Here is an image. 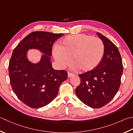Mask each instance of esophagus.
<instances>
[{
	"instance_id": "obj_1",
	"label": "esophagus",
	"mask_w": 133,
	"mask_h": 133,
	"mask_svg": "<svg viewBox=\"0 0 133 133\" xmlns=\"http://www.w3.org/2000/svg\"><path fill=\"white\" fill-rule=\"evenodd\" d=\"M68 77H72V76H74V74L73 73H71V72H68Z\"/></svg>"
}]
</instances>
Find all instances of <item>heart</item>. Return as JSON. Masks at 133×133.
<instances>
[{
    "mask_svg": "<svg viewBox=\"0 0 133 133\" xmlns=\"http://www.w3.org/2000/svg\"><path fill=\"white\" fill-rule=\"evenodd\" d=\"M105 46L100 38L85 34L70 35L55 47L53 56L63 68L70 64L80 72H88L97 67L102 61Z\"/></svg>",
    "mask_w": 133,
    "mask_h": 133,
    "instance_id": "heart-1",
    "label": "heart"
}]
</instances>
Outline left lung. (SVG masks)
<instances>
[{
  "label": "left lung",
  "mask_w": 133,
  "mask_h": 133,
  "mask_svg": "<svg viewBox=\"0 0 133 133\" xmlns=\"http://www.w3.org/2000/svg\"><path fill=\"white\" fill-rule=\"evenodd\" d=\"M97 35L105 46L103 58L95 69L78 75L81 82L75 89L79 99L93 108L102 107L115 97L123 70L117 46L101 33Z\"/></svg>",
  "instance_id": "obj_1"
}]
</instances>
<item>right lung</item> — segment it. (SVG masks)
Segmentation results:
<instances>
[{
    "instance_id": "add662e5",
    "label": "right lung",
    "mask_w": 133,
    "mask_h": 133,
    "mask_svg": "<svg viewBox=\"0 0 133 133\" xmlns=\"http://www.w3.org/2000/svg\"><path fill=\"white\" fill-rule=\"evenodd\" d=\"M62 33L33 32L18 44L12 52L9 65L10 84L13 92L26 105L38 108L48 105L56 97L60 85L67 79V72L55 70L49 57L52 45ZM37 48L46 55L37 64H33L26 58V52Z\"/></svg>"
}]
</instances>
